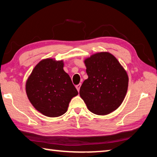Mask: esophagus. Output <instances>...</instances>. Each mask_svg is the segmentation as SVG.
<instances>
[{
    "instance_id": "1",
    "label": "esophagus",
    "mask_w": 157,
    "mask_h": 157,
    "mask_svg": "<svg viewBox=\"0 0 157 157\" xmlns=\"http://www.w3.org/2000/svg\"><path fill=\"white\" fill-rule=\"evenodd\" d=\"M80 86H81V84H78V85H76V86H75L78 92L79 91V89H80Z\"/></svg>"
}]
</instances>
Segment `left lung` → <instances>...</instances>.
Instances as JSON below:
<instances>
[{
  "label": "left lung",
  "instance_id": "left-lung-1",
  "mask_svg": "<svg viewBox=\"0 0 157 157\" xmlns=\"http://www.w3.org/2000/svg\"><path fill=\"white\" fill-rule=\"evenodd\" d=\"M88 79L79 95L88 109L96 115L109 114L120 107L125 98L129 78L118 59L108 52L93 54L84 59Z\"/></svg>",
  "mask_w": 157,
  "mask_h": 157
}]
</instances>
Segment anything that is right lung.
Segmentation results:
<instances>
[{"instance_id":"add662e5","label":"right lung","mask_w":157,"mask_h":157,"mask_svg":"<svg viewBox=\"0 0 157 157\" xmlns=\"http://www.w3.org/2000/svg\"><path fill=\"white\" fill-rule=\"evenodd\" d=\"M63 66V60L42 59L26 81L25 91L31 104L48 117L54 118L65 113L71 99L78 94Z\"/></svg>"}]
</instances>
